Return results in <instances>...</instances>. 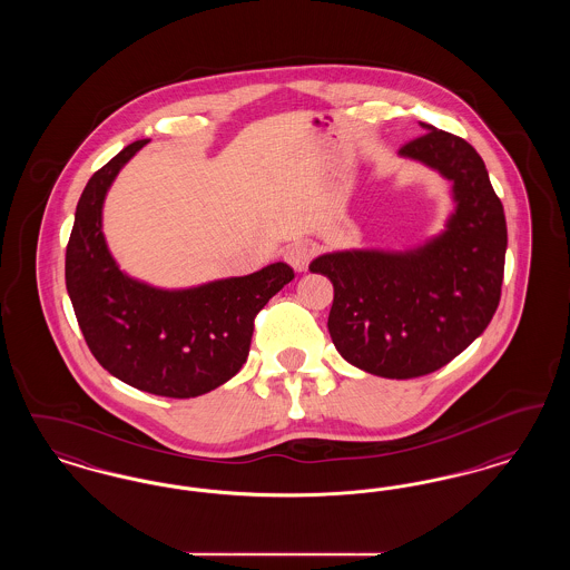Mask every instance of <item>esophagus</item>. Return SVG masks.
<instances>
[{"mask_svg":"<svg viewBox=\"0 0 570 570\" xmlns=\"http://www.w3.org/2000/svg\"><path fill=\"white\" fill-rule=\"evenodd\" d=\"M314 256V245L298 242V244L288 245L284 252V261L295 269V272H305L309 261Z\"/></svg>","mask_w":570,"mask_h":570,"instance_id":"1","label":"esophagus"}]
</instances>
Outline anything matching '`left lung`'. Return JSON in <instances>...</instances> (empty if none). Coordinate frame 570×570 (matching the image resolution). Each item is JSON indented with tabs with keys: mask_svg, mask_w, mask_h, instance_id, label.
Instances as JSON below:
<instances>
[{
	"mask_svg": "<svg viewBox=\"0 0 570 570\" xmlns=\"http://www.w3.org/2000/svg\"><path fill=\"white\" fill-rule=\"evenodd\" d=\"M421 128L400 158L451 184L444 228L406 249H335L309 263L333 284L337 353L382 379L425 376L463 353L491 323L504 275L507 219L485 163L460 136Z\"/></svg>",
	"mask_w": 570,
	"mask_h": 570,
	"instance_id": "obj_1",
	"label": "left lung"
}]
</instances>
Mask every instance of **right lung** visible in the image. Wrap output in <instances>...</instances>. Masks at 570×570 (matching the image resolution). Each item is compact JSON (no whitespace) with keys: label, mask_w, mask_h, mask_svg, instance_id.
<instances>
[{"label":"right lung","mask_w":570,"mask_h":570,"mask_svg":"<svg viewBox=\"0 0 570 570\" xmlns=\"http://www.w3.org/2000/svg\"><path fill=\"white\" fill-rule=\"evenodd\" d=\"M147 142L128 145L87 181L66 247V288L89 351L109 374L186 400L242 370L256 314L295 273L273 263L244 277L160 288L124 272L110 254L102 209L119 170Z\"/></svg>","instance_id":"add662e5"}]
</instances>
